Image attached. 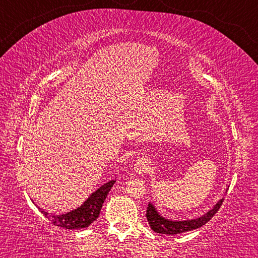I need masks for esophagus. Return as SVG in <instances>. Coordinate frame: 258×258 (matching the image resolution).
<instances>
[{"label":"esophagus","instance_id":"1","mask_svg":"<svg viewBox=\"0 0 258 258\" xmlns=\"http://www.w3.org/2000/svg\"><path fill=\"white\" fill-rule=\"evenodd\" d=\"M148 169H149V159L148 158L142 157V158H139L137 161H135L134 172L137 173L138 175H142V174L148 172Z\"/></svg>","mask_w":258,"mask_h":258}]
</instances>
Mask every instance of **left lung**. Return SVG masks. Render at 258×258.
<instances>
[{
    "label": "left lung",
    "mask_w": 258,
    "mask_h": 258,
    "mask_svg": "<svg viewBox=\"0 0 258 258\" xmlns=\"http://www.w3.org/2000/svg\"><path fill=\"white\" fill-rule=\"evenodd\" d=\"M224 199H221L220 202L214 206L211 211H208L206 214H204L203 216L195 220H186V221H172L168 218H165L157 212L156 207L149 203L147 208V220L149 222L150 228L157 233H163V234H178L186 232V231H192L200 228L207 223L208 221H211V218L215 215L218 209L223 204Z\"/></svg>",
    "instance_id": "8db88e82"
}]
</instances>
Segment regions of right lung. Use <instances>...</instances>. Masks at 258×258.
<instances>
[{
    "label": "right lung",
    "mask_w": 258,
    "mask_h": 258,
    "mask_svg": "<svg viewBox=\"0 0 258 258\" xmlns=\"http://www.w3.org/2000/svg\"><path fill=\"white\" fill-rule=\"evenodd\" d=\"M115 180L107 182L99 187L97 191H94L92 195L83 203L80 207L74 209V211L68 212L61 215H54V214L47 213L43 209L38 208L41 213L49 220L52 224L63 229L75 230L87 228L91 223L97 220L99 217L100 211H101L102 205L106 200L107 195L115 183Z\"/></svg>",
    "instance_id": "right-lung-1"
}]
</instances>
